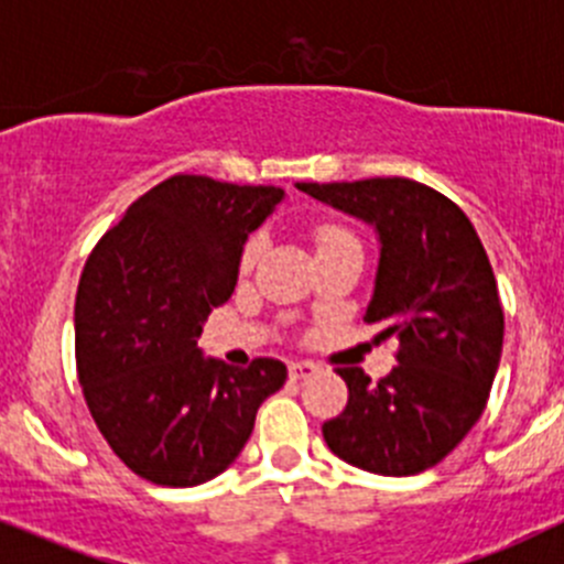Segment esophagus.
Returning a JSON list of instances; mask_svg holds the SVG:
<instances>
[{
	"label": "esophagus",
	"instance_id": "obj_1",
	"mask_svg": "<svg viewBox=\"0 0 564 564\" xmlns=\"http://www.w3.org/2000/svg\"><path fill=\"white\" fill-rule=\"evenodd\" d=\"M289 375H292V380H303V377L316 375V364H311V360H292Z\"/></svg>",
	"mask_w": 564,
	"mask_h": 564
}]
</instances>
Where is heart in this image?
<instances>
[{
  "label": "heart",
  "mask_w": 564,
  "mask_h": 564,
  "mask_svg": "<svg viewBox=\"0 0 564 564\" xmlns=\"http://www.w3.org/2000/svg\"><path fill=\"white\" fill-rule=\"evenodd\" d=\"M314 237H316V245H319V250L336 248V245H358V239L352 237V231H347L344 226H336V223H325V226H319L314 231ZM259 250H261L259 239H250L248 248H245L242 253V270H250V267H253V261L259 259Z\"/></svg>",
  "instance_id": "obj_1"
}]
</instances>
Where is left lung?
Wrapping results in <instances>:
<instances>
[{"mask_svg": "<svg viewBox=\"0 0 564 564\" xmlns=\"http://www.w3.org/2000/svg\"><path fill=\"white\" fill-rule=\"evenodd\" d=\"M311 198L371 223L380 264L366 322L397 336V366L371 382L336 369L347 408L322 424L344 463L382 477L438 466L488 404L505 344V311L488 253L460 206L410 178L297 184Z\"/></svg>", "mask_w": 564, "mask_h": 564, "instance_id": "8db88e82", "label": "left lung"}]
</instances>
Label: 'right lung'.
Returning <instances> with one entry per match:
<instances>
[{"instance_id":"obj_1","label":"right lung","mask_w":564,"mask_h":564,"mask_svg":"<svg viewBox=\"0 0 564 564\" xmlns=\"http://www.w3.org/2000/svg\"><path fill=\"white\" fill-rule=\"evenodd\" d=\"M281 187L209 176L165 178L126 209L82 270L74 305L76 371L109 449L154 485L193 488L226 471L286 366L204 358L212 308L237 286L250 234Z\"/></svg>"}]
</instances>
